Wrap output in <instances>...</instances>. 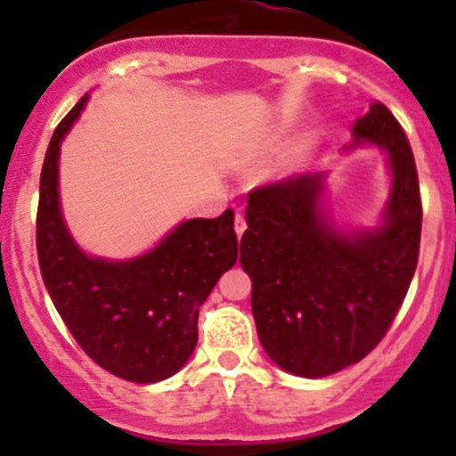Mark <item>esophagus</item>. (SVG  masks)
<instances>
[{"mask_svg": "<svg viewBox=\"0 0 456 456\" xmlns=\"http://www.w3.org/2000/svg\"><path fill=\"white\" fill-rule=\"evenodd\" d=\"M233 224H236L238 238H242V233H245V229H247V220H245V214H242V211H238L236 220H233Z\"/></svg>", "mask_w": 456, "mask_h": 456, "instance_id": "esophagus-1", "label": "esophagus"}]
</instances>
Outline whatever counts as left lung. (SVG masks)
Segmentation results:
<instances>
[{
    "instance_id": "obj_1",
    "label": "left lung",
    "mask_w": 456,
    "mask_h": 456,
    "mask_svg": "<svg viewBox=\"0 0 456 456\" xmlns=\"http://www.w3.org/2000/svg\"><path fill=\"white\" fill-rule=\"evenodd\" d=\"M355 145L388 154L384 223L353 236L322 216V174L251 190L240 265L251 278L257 338L280 369L326 377L357 364L402 309L419 260L421 196L406 132L379 101L353 126Z\"/></svg>"
}]
</instances>
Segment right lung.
Masks as SVG:
<instances>
[{"instance_id": "obj_1", "label": "right lung", "mask_w": 456, "mask_h": 456, "mask_svg": "<svg viewBox=\"0 0 456 456\" xmlns=\"http://www.w3.org/2000/svg\"><path fill=\"white\" fill-rule=\"evenodd\" d=\"M87 96L54 130L37 209L41 278L63 324L92 362L121 379L154 384L183 369L199 342V309L238 260L233 211L178 224L150 254L126 262L86 256L59 209V145Z\"/></svg>"}]
</instances>
